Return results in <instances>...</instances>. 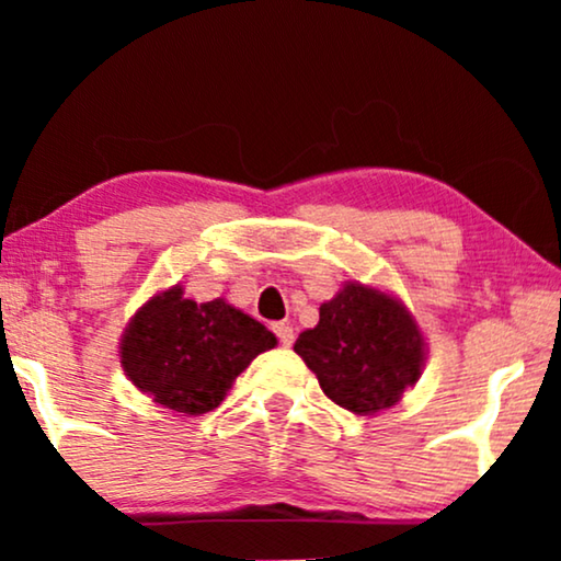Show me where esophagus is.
<instances>
[{
    "mask_svg": "<svg viewBox=\"0 0 561 561\" xmlns=\"http://www.w3.org/2000/svg\"><path fill=\"white\" fill-rule=\"evenodd\" d=\"M273 332L278 334V340H280L283 347H290V344H294V340H296L294 327H290V324H275Z\"/></svg>",
    "mask_w": 561,
    "mask_h": 561,
    "instance_id": "esophagus-1",
    "label": "esophagus"
}]
</instances>
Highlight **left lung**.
Listing matches in <instances>:
<instances>
[{"label":"left lung","mask_w":561,"mask_h":561,"mask_svg":"<svg viewBox=\"0 0 561 561\" xmlns=\"http://www.w3.org/2000/svg\"><path fill=\"white\" fill-rule=\"evenodd\" d=\"M294 352L336 405L359 416L393 409L426 365V340L401 298L347 280L319 306Z\"/></svg>","instance_id":"8db88e82"}]
</instances>
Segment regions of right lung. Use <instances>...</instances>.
I'll list each match as a JSON object with an SVG mask.
<instances>
[{"label": "right lung", "instance_id": "1", "mask_svg": "<svg viewBox=\"0 0 561 561\" xmlns=\"http://www.w3.org/2000/svg\"><path fill=\"white\" fill-rule=\"evenodd\" d=\"M278 340L225 298L198 304L183 286L158 290L127 321L119 365L152 403L202 416L225 401L237 375Z\"/></svg>", "mask_w": 561, "mask_h": 561}]
</instances>
